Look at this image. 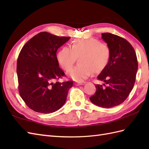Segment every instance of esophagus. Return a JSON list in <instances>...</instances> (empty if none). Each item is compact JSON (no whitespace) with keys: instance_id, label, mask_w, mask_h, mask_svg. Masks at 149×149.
<instances>
[{"instance_id":"1","label":"esophagus","mask_w":149,"mask_h":149,"mask_svg":"<svg viewBox=\"0 0 149 149\" xmlns=\"http://www.w3.org/2000/svg\"><path fill=\"white\" fill-rule=\"evenodd\" d=\"M76 84L77 85H83V84H84V83H82V82H79V83H76Z\"/></svg>"}]
</instances>
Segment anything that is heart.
<instances>
[{
    "label": "heart",
    "mask_w": 149,
    "mask_h": 149,
    "mask_svg": "<svg viewBox=\"0 0 149 149\" xmlns=\"http://www.w3.org/2000/svg\"><path fill=\"white\" fill-rule=\"evenodd\" d=\"M79 57L80 64L71 68ZM111 58L110 47L95 38L78 39L72 42L71 47H63L57 54L59 66L73 79L82 81L93 74L104 70Z\"/></svg>",
    "instance_id": "1"
}]
</instances>
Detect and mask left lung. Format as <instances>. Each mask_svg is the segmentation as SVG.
<instances>
[{
    "instance_id": "1",
    "label": "left lung",
    "mask_w": 149,
    "mask_h": 149,
    "mask_svg": "<svg viewBox=\"0 0 149 149\" xmlns=\"http://www.w3.org/2000/svg\"><path fill=\"white\" fill-rule=\"evenodd\" d=\"M102 38L110 47L108 65L97 76L102 85H95L96 91L90 100L95 105L110 108L120 105L131 93L136 80L138 61L133 47L125 39L109 33Z\"/></svg>"
}]
</instances>
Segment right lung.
Wrapping results in <instances>:
<instances>
[{"mask_svg": "<svg viewBox=\"0 0 149 149\" xmlns=\"http://www.w3.org/2000/svg\"><path fill=\"white\" fill-rule=\"evenodd\" d=\"M70 37L40 33L25 44L17 59L18 90L30 109L51 113L64 105L73 81L60 83L65 76L59 67L56 52Z\"/></svg>", "mask_w": 149, "mask_h": 149, "instance_id": "1", "label": "right lung"}]
</instances>
